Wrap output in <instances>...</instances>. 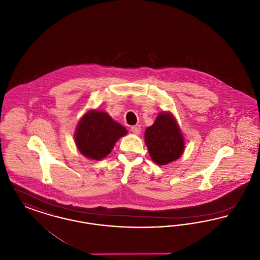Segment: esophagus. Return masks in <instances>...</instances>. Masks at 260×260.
Masks as SVG:
<instances>
[{"mask_svg":"<svg viewBox=\"0 0 260 260\" xmlns=\"http://www.w3.org/2000/svg\"><path fill=\"white\" fill-rule=\"evenodd\" d=\"M131 129H132V132H133L135 135H139L140 132H141L140 125H133V126L131 127Z\"/></svg>","mask_w":260,"mask_h":260,"instance_id":"1","label":"esophagus"}]
</instances>
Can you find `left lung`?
Wrapping results in <instances>:
<instances>
[{
  "label": "left lung",
  "mask_w": 260,
  "mask_h": 260,
  "mask_svg": "<svg viewBox=\"0 0 260 260\" xmlns=\"http://www.w3.org/2000/svg\"><path fill=\"white\" fill-rule=\"evenodd\" d=\"M149 155L157 165L177 160L184 152V138L172 113L161 112L155 123L145 131Z\"/></svg>",
  "instance_id": "1"
}]
</instances>
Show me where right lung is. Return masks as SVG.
Instances as JSON below:
<instances>
[{"label": "right lung", "instance_id": "obj_1", "mask_svg": "<svg viewBox=\"0 0 260 260\" xmlns=\"http://www.w3.org/2000/svg\"><path fill=\"white\" fill-rule=\"evenodd\" d=\"M126 134L125 127L115 122L106 112L89 110L78 123L75 143L82 155L100 161Z\"/></svg>", "mask_w": 260, "mask_h": 260}]
</instances>
